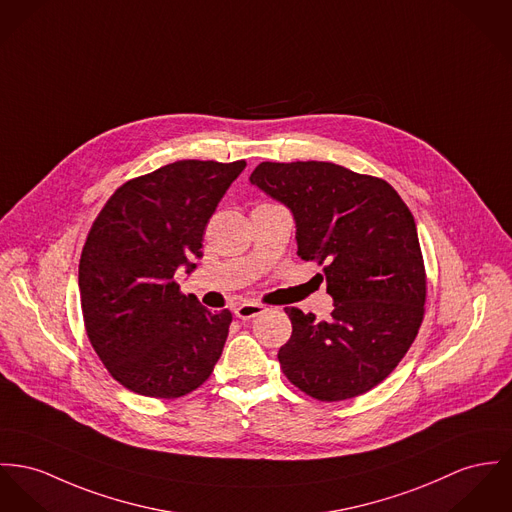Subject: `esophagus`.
<instances>
[{
	"label": "esophagus",
	"instance_id": "1",
	"mask_svg": "<svg viewBox=\"0 0 512 512\" xmlns=\"http://www.w3.org/2000/svg\"><path fill=\"white\" fill-rule=\"evenodd\" d=\"M265 312V308L261 306V304H255V302H243V304H239L236 310H234V314L239 319H251V317H255V315L263 314Z\"/></svg>",
	"mask_w": 512,
	"mask_h": 512
}]
</instances>
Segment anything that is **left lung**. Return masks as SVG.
<instances>
[{"instance_id":"left-lung-1","label":"left lung","mask_w":512,"mask_h":512,"mask_svg":"<svg viewBox=\"0 0 512 512\" xmlns=\"http://www.w3.org/2000/svg\"><path fill=\"white\" fill-rule=\"evenodd\" d=\"M249 181L292 212L298 257L323 265L335 306L327 321L284 308L292 321L278 351L284 376L321 401L372 390L409 351L425 314L413 214L384 179L327 161H263Z\"/></svg>"}]
</instances>
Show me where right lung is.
Wrapping results in <instances>:
<instances>
[{"label": "right lung", "mask_w": 512, "mask_h": 512, "mask_svg": "<svg viewBox=\"0 0 512 512\" xmlns=\"http://www.w3.org/2000/svg\"><path fill=\"white\" fill-rule=\"evenodd\" d=\"M245 161L183 159L136 177L107 200L79 259L87 337L130 392L173 399L214 370L232 323L181 294L179 267L193 273L202 234Z\"/></svg>", "instance_id": "right-lung-1"}]
</instances>
